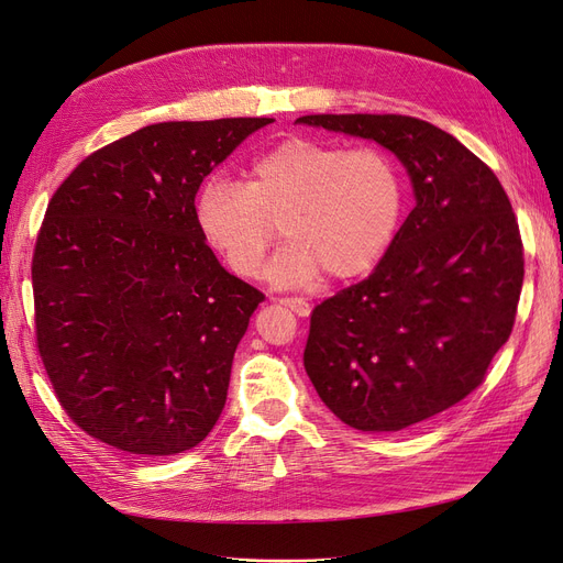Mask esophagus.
Masks as SVG:
<instances>
[{
  "label": "esophagus",
  "mask_w": 563,
  "mask_h": 563,
  "mask_svg": "<svg viewBox=\"0 0 563 563\" xmlns=\"http://www.w3.org/2000/svg\"><path fill=\"white\" fill-rule=\"evenodd\" d=\"M278 303H283L285 308H289L292 310V313H297L299 318H308L310 316V303L306 301V299H297V297H292V299H280Z\"/></svg>",
  "instance_id": "esophagus-1"
}]
</instances>
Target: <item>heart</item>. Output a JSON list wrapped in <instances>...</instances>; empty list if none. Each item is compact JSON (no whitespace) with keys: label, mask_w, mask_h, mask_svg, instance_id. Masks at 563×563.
<instances>
[{"label":"heart","mask_w":563,"mask_h":563,"mask_svg":"<svg viewBox=\"0 0 563 563\" xmlns=\"http://www.w3.org/2000/svg\"><path fill=\"white\" fill-rule=\"evenodd\" d=\"M406 185L394 157L373 145L289 136L260 155L245 185L211 178L199 192L201 232L241 278H260L283 224L287 245L271 268L280 287L327 271L350 280L376 268L397 239Z\"/></svg>","instance_id":"b5f03b06"}]
</instances>
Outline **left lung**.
<instances>
[{"label":"left lung","instance_id":"1","mask_svg":"<svg viewBox=\"0 0 563 563\" xmlns=\"http://www.w3.org/2000/svg\"><path fill=\"white\" fill-rule=\"evenodd\" d=\"M297 122L380 143L401 159L415 192L376 271L313 308L308 378L352 429L420 424L483 385L510 336L525 280L510 199L481 157L420 118L322 113Z\"/></svg>","mask_w":563,"mask_h":563}]
</instances>
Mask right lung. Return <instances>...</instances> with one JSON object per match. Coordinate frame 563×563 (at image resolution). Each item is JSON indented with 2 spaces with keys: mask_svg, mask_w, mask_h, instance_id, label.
<instances>
[{
  "mask_svg": "<svg viewBox=\"0 0 563 563\" xmlns=\"http://www.w3.org/2000/svg\"><path fill=\"white\" fill-rule=\"evenodd\" d=\"M268 122L148 124L88 155L48 201L32 257L36 347L92 439L166 456L216 427L264 295L220 266L195 197Z\"/></svg>",
  "mask_w": 563,
  "mask_h": 563,
  "instance_id": "right-lung-1",
  "label": "right lung"
}]
</instances>
